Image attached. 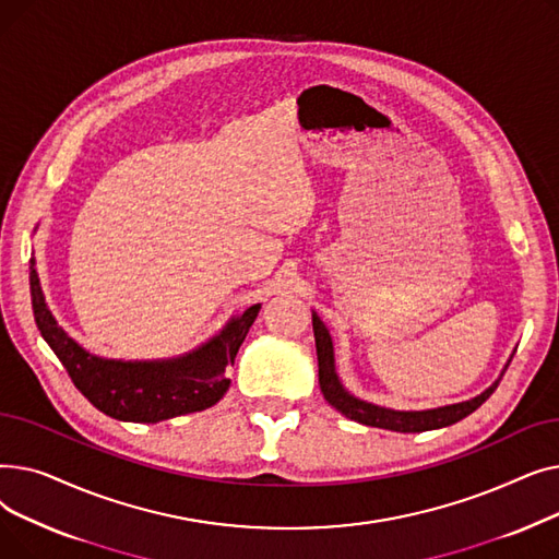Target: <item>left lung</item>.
<instances>
[{"label":"left lung","instance_id":"8db88e82","mask_svg":"<svg viewBox=\"0 0 559 559\" xmlns=\"http://www.w3.org/2000/svg\"><path fill=\"white\" fill-rule=\"evenodd\" d=\"M312 329H314V342H317V360H319V388L329 405L348 419H354L365 426L373 428H385V430H396V432H424V430H435V428H444L451 424H457L466 415H472L474 409H478L501 383V378L496 383L485 390L480 396L455 403V405H444V407H435V409H421V413H399V409H388L380 405L365 403L356 396H350L337 380L335 373V358H333V342L331 335L324 326V321L312 312Z\"/></svg>","mask_w":559,"mask_h":559}]
</instances>
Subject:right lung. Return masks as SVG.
<instances>
[{
  "label": "right lung",
  "instance_id": "obj_1",
  "mask_svg": "<svg viewBox=\"0 0 559 559\" xmlns=\"http://www.w3.org/2000/svg\"><path fill=\"white\" fill-rule=\"evenodd\" d=\"M36 260L28 267L32 283L34 317L40 335L51 346L56 358L63 362L74 388L91 401L99 413L135 424H156L171 417L215 405L228 390L226 367L233 365L235 356L258 317L260 304L245 310L238 319L213 337L209 344L192 350V354L160 362H122L104 360L83 350L49 312Z\"/></svg>",
  "mask_w": 559,
  "mask_h": 559
}]
</instances>
